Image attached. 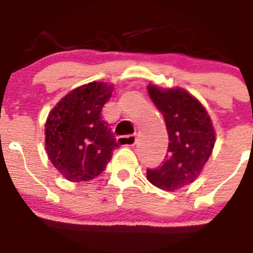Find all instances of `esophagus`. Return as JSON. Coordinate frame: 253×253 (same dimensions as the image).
Returning a JSON list of instances; mask_svg holds the SVG:
<instances>
[{"label":"esophagus","mask_w":253,"mask_h":253,"mask_svg":"<svg viewBox=\"0 0 253 253\" xmlns=\"http://www.w3.org/2000/svg\"><path fill=\"white\" fill-rule=\"evenodd\" d=\"M137 142V137L135 135H122L118 138V143L123 147H130L134 146Z\"/></svg>","instance_id":"1"}]
</instances>
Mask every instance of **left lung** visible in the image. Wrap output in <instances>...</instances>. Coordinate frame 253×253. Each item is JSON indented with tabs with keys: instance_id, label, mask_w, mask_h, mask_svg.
Returning a JSON list of instances; mask_svg holds the SVG:
<instances>
[{
	"instance_id": "8db88e82",
	"label": "left lung",
	"mask_w": 253,
	"mask_h": 253,
	"mask_svg": "<svg viewBox=\"0 0 253 253\" xmlns=\"http://www.w3.org/2000/svg\"><path fill=\"white\" fill-rule=\"evenodd\" d=\"M148 93L165 118L169 142L162 165L147 169V178L154 186L173 191L200 175L213 151L215 131L204 106L182 88L151 84Z\"/></svg>"
}]
</instances>
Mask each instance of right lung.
Listing matches in <instances>:
<instances>
[{
  "mask_svg": "<svg viewBox=\"0 0 253 253\" xmlns=\"http://www.w3.org/2000/svg\"><path fill=\"white\" fill-rule=\"evenodd\" d=\"M113 86L91 82L66 95L49 113L45 148L53 166L68 181L81 182L99 176L118 147L101 110Z\"/></svg>",
  "mask_w": 253,
  "mask_h": 253,
  "instance_id": "obj_1",
  "label": "right lung"
}]
</instances>
